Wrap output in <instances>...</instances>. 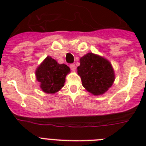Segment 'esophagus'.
I'll return each mask as SVG.
<instances>
[{"instance_id":"obj_1","label":"esophagus","mask_w":146,"mask_h":146,"mask_svg":"<svg viewBox=\"0 0 146 146\" xmlns=\"http://www.w3.org/2000/svg\"><path fill=\"white\" fill-rule=\"evenodd\" d=\"M70 67L71 70H73V71L76 70V65L74 64H71L70 65Z\"/></svg>"}]
</instances>
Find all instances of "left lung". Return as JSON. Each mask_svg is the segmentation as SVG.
I'll return each instance as SVG.
<instances>
[{"mask_svg": "<svg viewBox=\"0 0 146 146\" xmlns=\"http://www.w3.org/2000/svg\"><path fill=\"white\" fill-rule=\"evenodd\" d=\"M77 72L83 87L96 96L108 91L114 81V73L110 62L92 53L80 58Z\"/></svg>", "mask_w": 146, "mask_h": 146, "instance_id": "obj_1", "label": "left lung"}]
</instances>
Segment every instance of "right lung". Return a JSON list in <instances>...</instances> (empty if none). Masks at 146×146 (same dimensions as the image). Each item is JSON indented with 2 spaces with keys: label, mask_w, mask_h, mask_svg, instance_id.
<instances>
[{
  "label": "right lung",
  "mask_w": 146,
  "mask_h": 146,
  "mask_svg": "<svg viewBox=\"0 0 146 146\" xmlns=\"http://www.w3.org/2000/svg\"><path fill=\"white\" fill-rule=\"evenodd\" d=\"M70 68L66 64H59L54 59L47 57L36 70V79L40 87L46 93H55L64 86Z\"/></svg>",
  "instance_id": "add662e5"
}]
</instances>
